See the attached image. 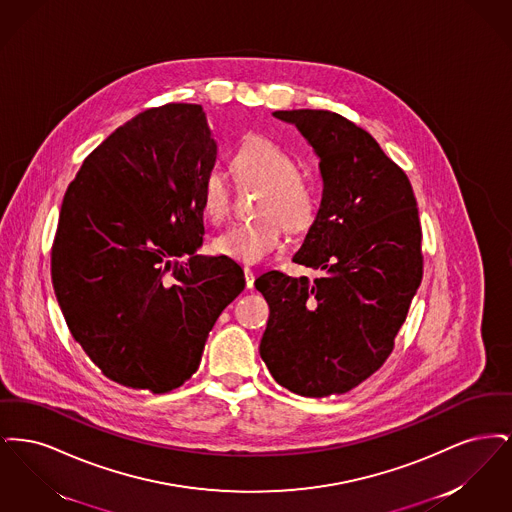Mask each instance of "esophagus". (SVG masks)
Instances as JSON below:
<instances>
[{
  "label": "esophagus",
  "instance_id": "esophagus-1",
  "mask_svg": "<svg viewBox=\"0 0 512 512\" xmlns=\"http://www.w3.org/2000/svg\"><path fill=\"white\" fill-rule=\"evenodd\" d=\"M245 286L251 290L253 284H255V276H253V270L249 267L244 268Z\"/></svg>",
  "mask_w": 512,
  "mask_h": 512
}]
</instances>
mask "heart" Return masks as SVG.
I'll list each match as a JSON object with an SVG mask.
<instances>
[{
    "mask_svg": "<svg viewBox=\"0 0 512 512\" xmlns=\"http://www.w3.org/2000/svg\"><path fill=\"white\" fill-rule=\"evenodd\" d=\"M232 169L238 180L265 190L257 205L255 222H238L213 240V249L236 263L255 265L282 242V225L303 230L315 219V194L299 178V163L284 147L251 138L236 149ZM232 201L228 178L220 171L207 174L201 188V209L205 219L220 224L226 219Z\"/></svg>",
    "mask_w": 512,
    "mask_h": 512,
    "instance_id": "obj_1",
    "label": "heart"
}]
</instances>
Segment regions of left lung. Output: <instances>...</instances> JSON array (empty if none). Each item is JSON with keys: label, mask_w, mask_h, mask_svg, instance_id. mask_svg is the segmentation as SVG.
I'll list each match as a JSON object with an SVG mask.
<instances>
[{"label": "left lung", "mask_w": 512, "mask_h": 512, "mask_svg": "<svg viewBox=\"0 0 512 512\" xmlns=\"http://www.w3.org/2000/svg\"><path fill=\"white\" fill-rule=\"evenodd\" d=\"M272 117L293 124L318 157L322 201L293 263L320 276L270 270L255 280L270 307L259 353L293 393L340 395L386 363L420 286L416 199L378 142L338 113Z\"/></svg>", "instance_id": "left-lung-1"}]
</instances>
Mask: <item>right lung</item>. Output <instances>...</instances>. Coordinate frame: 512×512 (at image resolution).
<instances>
[{"label": "right lung", "instance_id": "obj_1", "mask_svg": "<svg viewBox=\"0 0 512 512\" xmlns=\"http://www.w3.org/2000/svg\"><path fill=\"white\" fill-rule=\"evenodd\" d=\"M215 161L203 107L169 103L119 126L67 188L53 290L74 340L121 386L167 393L190 380L220 313L244 292L240 265L197 255Z\"/></svg>", "mask_w": 512, "mask_h": 512}]
</instances>
